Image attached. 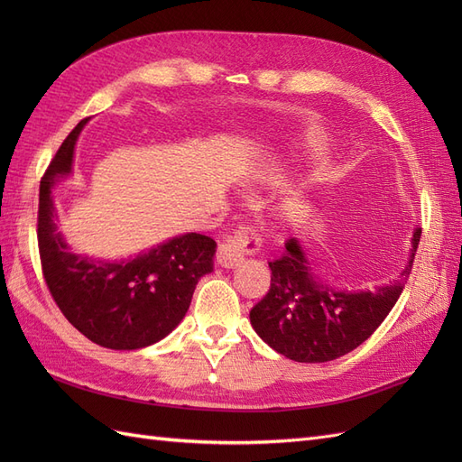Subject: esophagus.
Returning <instances> with one entry per match:
<instances>
[{"instance_id": "esophagus-1", "label": "esophagus", "mask_w": 462, "mask_h": 462, "mask_svg": "<svg viewBox=\"0 0 462 462\" xmlns=\"http://www.w3.org/2000/svg\"><path fill=\"white\" fill-rule=\"evenodd\" d=\"M260 246L262 239L256 229L241 223L239 227L233 229V233L219 243L216 258L223 268H235V265H239L245 260V256L256 254Z\"/></svg>"}]
</instances>
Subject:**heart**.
I'll return each instance as SVG.
<instances>
[{"instance_id":"1","label":"heart","mask_w":462,"mask_h":462,"mask_svg":"<svg viewBox=\"0 0 462 462\" xmlns=\"http://www.w3.org/2000/svg\"><path fill=\"white\" fill-rule=\"evenodd\" d=\"M300 148L310 153V156L318 158V156H324V153L329 150V138L326 136V133L321 129H309L302 134V141H300Z\"/></svg>"}]
</instances>
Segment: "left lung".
Returning <instances> with one entry per match:
<instances>
[{
    "mask_svg": "<svg viewBox=\"0 0 462 462\" xmlns=\"http://www.w3.org/2000/svg\"><path fill=\"white\" fill-rule=\"evenodd\" d=\"M422 231L412 236L411 258L399 279L377 291H337L318 283L297 239L270 262L272 283L250 324L273 351L295 362H328L355 351L382 326L412 272Z\"/></svg>",
    "mask_w": 462,
    "mask_h": 462,
    "instance_id": "left-lung-1",
    "label": "left lung"
}]
</instances>
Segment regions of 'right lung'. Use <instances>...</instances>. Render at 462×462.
<instances>
[{
  "instance_id": "right-lung-1",
  "label": "right lung",
  "mask_w": 462,
  "mask_h": 462,
  "mask_svg": "<svg viewBox=\"0 0 462 462\" xmlns=\"http://www.w3.org/2000/svg\"><path fill=\"white\" fill-rule=\"evenodd\" d=\"M82 119L55 152L40 180L38 250L50 295L92 343L134 351L158 343L187 314L199 279L212 272L216 241L200 233L175 236L131 262L104 263L69 253L55 231L51 187L71 171Z\"/></svg>"
}]
</instances>
